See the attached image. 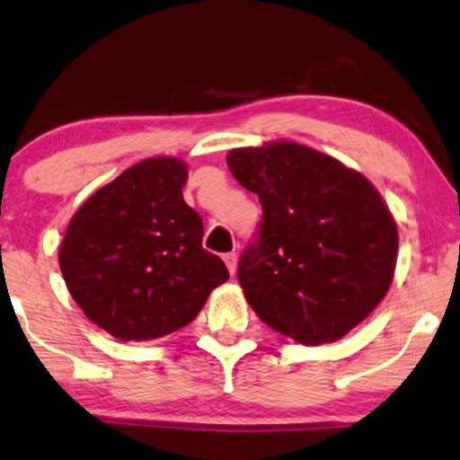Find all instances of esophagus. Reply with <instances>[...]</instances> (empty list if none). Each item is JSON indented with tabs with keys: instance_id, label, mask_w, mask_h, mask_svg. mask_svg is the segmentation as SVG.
<instances>
[{
	"instance_id": "1",
	"label": "esophagus",
	"mask_w": 460,
	"mask_h": 460,
	"mask_svg": "<svg viewBox=\"0 0 460 460\" xmlns=\"http://www.w3.org/2000/svg\"><path fill=\"white\" fill-rule=\"evenodd\" d=\"M224 261H226V266H228L230 274H234L236 272V264H238V255L236 253H226L224 255Z\"/></svg>"
}]
</instances>
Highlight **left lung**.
Masks as SVG:
<instances>
[{
    "label": "left lung",
    "instance_id": "left-lung-1",
    "mask_svg": "<svg viewBox=\"0 0 460 460\" xmlns=\"http://www.w3.org/2000/svg\"><path fill=\"white\" fill-rule=\"evenodd\" d=\"M232 175L258 194L260 228L238 261L255 314L296 342H333L391 288L397 226L372 183L300 143L228 154Z\"/></svg>",
    "mask_w": 460,
    "mask_h": 460
}]
</instances>
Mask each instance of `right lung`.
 Returning <instances> with one entry per match:
<instances>
[{
	"label": "right lung",
	"mask_w": 460,
	"mask_h": 460,
	"mask_svg": "<svg viewBox=\"0 0 460 460\" xmlns=\"http://www.w3.org/2000/svg\"><path fill=\"white\" fill-rule=\"evenodd\" d=\"M188 166L150 158L77 208L58 264L77 306L113 338L154 340L196 319L230 279L202 249V219L183 200Z\"/></svg>",
	"instance_id": "obj_1"
}]
</instances>
